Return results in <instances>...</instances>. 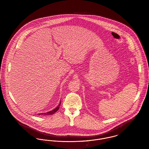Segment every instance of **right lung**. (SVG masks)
I'll use <instances>...</instances> for the list:
<instances>
[{
  "label": "right lung",
  "mask_w": 149,
  "mask_h": 149,
  "mask_svg": "<svg viewBox=\"0 0 149 149\" xmlns=\"http://www.w3.org/2000/svg\"><path fill=\"white\" fill-rule=\"evenodd\" d=\"M60 104H61V101L60 102L59 104L58 105V107L56 108H55L54 109L51 111H49V112H47L46 113H38V115H52L53 114H54L56 112L58 111V110L59 109V106L60 105Z\"/></svg>",
  "instance_id": "right-lung-1"
}]
</instances>
